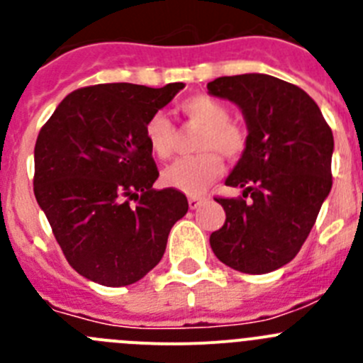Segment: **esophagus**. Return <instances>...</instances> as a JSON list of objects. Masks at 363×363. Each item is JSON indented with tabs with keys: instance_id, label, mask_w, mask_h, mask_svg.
Here are the masks:
<instances>
[{
	"instance_id": "1",
	"label": "esophagus",
	"mask_w": 363,
	"mask_h": 363,
	"mask_svg": "<svg viewBox=\"0 0 363 363\" xmlns=\"http://www.w3.org/2000/svg\"><path fill=\"white\" fill-rule=\"evenodd\" d=\"M205 201H207V198H205V196H191V198H189V207L194 211V208H198L199 205H203Z\"/></svg>"
}]
</instances>
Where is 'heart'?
<instances>
[{"mask_svg":"<svg viewBox=\"0 0 363 363\" xmlns=\"http://www.w3.org/2000/svg\"><path fill=\"white\" fill-rule=\"evenodd\" d=\"M179 113L189 124L201 128L198 151L203 152L169 165L164 172V182L167 187L185 194H199L223 172L221 155L235 160L247 151L248 135L245 128L230 121L227 104L207 93H198L182 101ZM144 133L156 158L167 160L174 152L176 129L165 113H152L145 122Z\"/></svg>","mask_w":363,"mask_h":363,"instance_id":"heart-1","label":"heart"}]
</instances>
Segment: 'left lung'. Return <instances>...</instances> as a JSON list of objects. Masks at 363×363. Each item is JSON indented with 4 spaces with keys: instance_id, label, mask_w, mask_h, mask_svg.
Returning <instances> with one entry per match:
<instances>
[{
    "instance_id": "8db88e82",
    "label": "left lung",
    "mask_w": 363,
    "mask_h": 363,
    "mask_svg": "<svg viewBox=\"0 0 363 363\" xmlns=\"http://www.w3.org/2000/svg\"><path fill=\"white\" fill-rule=\"evenodd\" d=\"M207 88L238 104L248 128L225 182L245 191L216 198L227 219L211 234L212 252L242 274H268L298 254L331 191L333 133L304 89L272 75L219 77Z\"/></svg>"
}]
</instances>
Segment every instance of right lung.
Here are the masks:
<instances>
[{
  "label": "right lung",
  "instance_id": "right-lung-1",
  "mask_svg": "<svg viewBox=\"0 0 363 363\" xmlns=\"http://www.w3.org/2000/svg\"><path fill=\"white\" fill-rule=\"evenodd\" d=\"M113 82L75 89L41 128L34 194L66 261L102 286L140 281L164 257L184 192L156 191L145 122L184 88Z\"/></svg>",
  "mask_w": 363,
  "mask_h": 363
}]
</instances>
